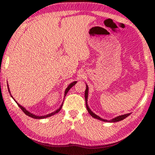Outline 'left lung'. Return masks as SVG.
Listing matches in <instances>:
<instances>
[{
  "mask_svg": "<svg viewBox=\"0 0 155 155\" xmlns=\"http://www.w3.org/2000/svg\"><path fill=\"white\" fill-rule=\"evenodd\" d=\"M87 92H88V87H87V85H86V89H85V105H86V108H87V111H88V113L90 114L91 115V116H92L93 117H94V118H97L98 120H102L104 122H118V121H120V120H122L125 118V117H127V116H129V115H130L131 114H124V115H120V116H117L115 117V118H114L113 120H111L108 121V120H104L102 118H101V117H100L99 116H97V115H95L94 114H93L92 113L91 109H90L88 106H87Z\"/></svg>",
  "mask_w": 155,
  "mask_h": 155,
  "instance_id": "obj_1",
  "label": "left lung"
}]
</instances>
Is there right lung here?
<instances>
[{"label":"right lung","instance_id":"right-lung-1","mask_svg":"<svg viewBox=\"0 0 155 155\" xmlns=\"http://www.w3.org/2000/svg\"><path fill=\"white\" fill-rule=\"evenodd\" d=\"M76 84H77V81H74V82L71 83V84L69 85V86H68V87H67V89L65 90V92H64V96L66 95V94L68 93L69 91H70V89L71 88V87H73V85H74ZM8 91L10 92V90H9V87H8ZM17 104H18V107H19V108H21V110H23V112H24L25 114L27 115L28 116L31 117H33V118H35V119H41V118H45V117H48L51 116V115H54V114H57V113H58V112L60 111V110H61V108H62V106H61V107H60L57 110H55V111L53 112V113H51V114H48V115H45V116H37V115H33V114H31V113L28 111V110H26V109H25V108H24L23 107H21V105L18 104L17 102Z\"/></svg>","mask_w":155,"mask_h":155}]
</instances>
